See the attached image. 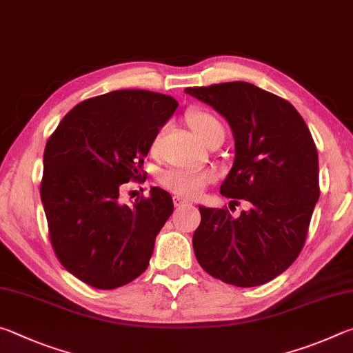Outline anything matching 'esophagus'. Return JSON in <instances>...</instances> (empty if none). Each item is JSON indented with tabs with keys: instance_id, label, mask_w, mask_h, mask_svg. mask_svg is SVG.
Instances as JSON below:
<instances>
[{
	"instance_id": "34e87169",
	"label": "esophagus",
	"mask_w": 353,
	"mask_h": 353,
	"mask_svg": "<svg viewBox=\"0 0 353 353\" xmlns=\"http://www.w3.org/2000/svg\"><path fill=\"white\" fill-rule=\"evenodd\" d=\"M191 202L190 201H187V199H183V198H181V196H176L174 198V205L177 207V208H181V207H185V205H190Z\"/></svg>"
}]
</instances>
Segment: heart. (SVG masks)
Masks as SVG:
<instances>
[{"mask_svg":"<svg viewBox=\"0 0 353 353\" xmlns=\"http://www.w3.org/2000/svg\"><path fill=\"white\" fill-rule=\"evenodd\" d=\"M187 121L193 132L199 137L202 141H207L212 135L218 132H224V128L218 117L207 109H191L187 113ZM159 135L152 141V149L155 148ZM214 181V174L212 171H182L172 170L165 172L162 176V183L172 193L185 198H196L202 193L208 183Z\"/></svg>","mask_w":353,"mask_h":353,"instance_id":"1","label":"heart"}]
</instances>
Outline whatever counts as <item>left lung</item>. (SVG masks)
<instances>
[{
    "instance_id": "8db88e82",
    "label": "left lung",
    "mask_w": 353,
    "mask_h": 353,
    "mask_svg": "<svg viewBox=\"0 0 353 353\" xmlns=\"http://www.w3.org/2000/svg\"><path fill=\"white\" fill-rule=\"evenodd\" d=\"M185 93L223 115L235 139V160L221 194L249 202L234 218L199 205L193 249L202 270L225 283L259 286L280 276L305 244L319 199L318 151L288 101L249 82L188 87Z\"/></svg>"
}]
</instances>
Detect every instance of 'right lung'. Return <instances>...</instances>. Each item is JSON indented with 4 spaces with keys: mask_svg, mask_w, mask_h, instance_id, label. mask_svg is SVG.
<instances>
[{
    "mask_svg": "<svg viewBox=\"0 0 353 353\" xmlns=\"http://www.w3.org/2000/svg\"><path fill=\"white\" fill-rule=\"evenodd\" d=\"M177 105L168 94L115 90L82 101L48 139L40 196L50 240L65 270L93 288H118L146 271L172 198L152 187L128 205L119 193L146 179L143 162Z\"/></svg>",
    "mask_w": 353,
    "mask_h": 353,
    "instance_id": "right-lung-1",
    "label": "right lung"
}]
</instances>
